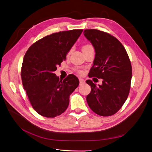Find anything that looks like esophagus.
Returning a JSON list of instances; mask_svg holds the SVG:
<instances>
[{
	"label": "esophagus",
	"mask_w": 152,
	"mask_h": 152,
	"mask_svg": "<svg viewBox=\"0 0 152 152\" xmlns=\"http://www.w3.org/2000/svg\"><path fill=\"white\" fill-rule=\"evenodd\" d=\"M79 80H80V84H82L84 83V82H85L84 80H83V79H82V78H79Z\"/></svg>",
	"instance_id": "obj_1"
}]
</instances>
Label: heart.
<instances>
[{
	"label": "heart",
	"instance_id": "b5f03b06",
	"mask_svg": "<svg viewBox=\"0 0 152 152\" xmlns=\"http://www.w3.org/2000/svg\"><path fill=\"white\" fill-rule=\"evenodd\" d=\"M89 47H91V46L90 45H84L83 47H82V50H84V49H86V48H89ZM79 72H80V73H81V71H78Z\"/></svg>",
	"mask_w": 152,
	"mask_h": 152
}]
</instances>
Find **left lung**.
I'll return each instance as SVG.
<instances>
[{
	"label": "left lung",
	"instance_id": "8db88e82",
	"mask_svg": "<svg viewBox=\"0 0 152 152\" xmlns=\"http://www.w3.org/2000/svg\"><path fill=\"white\" fill-rule=\"evenodd\" d=\"M84 35L96 52L89 77L102 80V84L98 86L86 81L91 88L87 102L96 114L113 115L122 107L129 94L132 75L129 57L122 44L106 32L87 29Z\"/></svg>",
	"mask_w": 152,
	"mask_h": 152
}]
</instances>
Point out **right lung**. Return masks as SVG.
Masks as SVG:
<instances>
[{"label": "right lung", "instance_id": "obj_1", "mask_svg": "<svg viewBox=\"0 0 152 152\" xmlns=\"http://www.w3.org/2000/svg\"><path fill=\"white\" fill-rule=\"evenodd\" d=\"M82 32L77 29L54 33L39 39L26 52L21 69L22 84L39 115L55 117L68 108L69 96L80 82L74 75L60 80L54 72Z\"/></svg>", "mask_w": 152, "mask_h": 152}]
</instances>
